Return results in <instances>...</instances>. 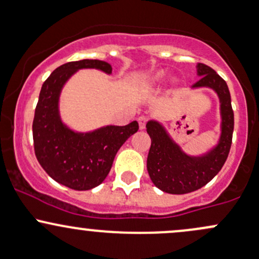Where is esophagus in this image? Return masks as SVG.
<instances>
[{
  "label": "esophagus",
  "mask_w": 259,
  "mask_h": 259,
  "mask_svg": "<svg viewBox=\"0 0 259 259\" xmlns=\"http://www.w3.org/2000/svg\"><path fill=\"white\" fill-rule=\"evenodd\" d=\"M148 122V117L147 116H140L138 117V123H140V128L143 130L146 127V123Z\"/></svg>",
  "instance_id": "esophagus-1"
}]
</instances>
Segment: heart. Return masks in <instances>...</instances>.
Here are the masks:
<instances>
[{
	"label": "heart",
	"mask_w": 259,
	"mask_h": 259,
	"mask_svg": "<svg viewBox=\"0 0 259 259\" xmlns=\"http://www.w3.org/2000/svg\"><path fill=\"white\" fill-rule=\"evenodd\" d=\"M159 76H160V75H157V77H155V79H159Z\"/></svg>",
	"instance_id": "obj_1"
}]
</instances>
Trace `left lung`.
I'll use <instances>...</instances> for the list:
<instances>
[{"label": "left lung", "mask_w": 259, "mask_h": 259, "mask_svg": "<svg viewBox=\"0 0 259 259\" xmlns=\"http://www.w3.org/2000/svg\"><path fill=\"white\" fill-rule=\"evenodd\" d=\"M201 76L193 88L213 89L218 93L221 107V137L219 144L202 157H189L182 152L158 122L149 121L147 132L152 140L147 158V170L153 184L168 194H188L202 188L221 170L229 157L233 133V110L226 81L213 69L197 64Z\"/></svg>", "instance_id": "obj_1"}]
</instances>
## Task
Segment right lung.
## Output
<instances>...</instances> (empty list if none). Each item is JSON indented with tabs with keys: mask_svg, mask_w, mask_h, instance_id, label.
I'll return each mask as SVG.
<instances>
[{
	"mask_svg": "<svg viewBox=\"0 0 259 259\" xmlns=\"http://www.w3.org/2000/svg\"><path fill=\"white\" fill-rule=\"evenodd\" d=\"M85 68L107 74L112 71L110 64L96 59L60 65L41 86L32 126L34 153L41 168L55 182L74 190H90L101 184L110 173L116 153L140 128L137 121L90 133H75L64 126L58 112L60 90L75 71Z\"/></svg>",
	"mask_w": 259,
	"mask_h": 259,
	"instance_id": "obj_1",
	"label": "right lung"
}]
</instances>
